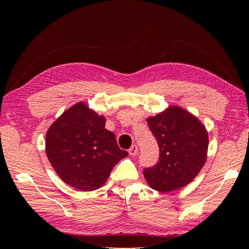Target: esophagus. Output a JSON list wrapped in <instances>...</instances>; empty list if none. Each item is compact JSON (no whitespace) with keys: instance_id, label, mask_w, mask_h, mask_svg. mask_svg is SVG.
<instances>
[{"instance_id":"34e87169","label":"esophagus","mask_w":249,"mask_h":249,"mask_svg":"<svg viewBox=\"0 0 249 249\" xmlns=\"http://www.w3.org/2000/svg\"><path fill=\"white\" fill-rule=\"evenodd\" d=\"M129 154L131 155V156H136L137 154H138V146L137 145H132L131 146V148L129 149Z\"/></svg>"}]
</instances>
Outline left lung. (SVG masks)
I'll use <instances>...</instances> for the list:
<instances>
[{"label": "left lung", "mask_w": 249, "mask_h": 249, "mask_svg": "<svg viewBox=\"0 0 249 249\" xmlns=\"http://www.w3.org/2000/svg\"><path fill=\"white\" fill-rule=\"evenodd\" d=\"M146 122L160 148L159 162L143 170L149 187L171 192L191 183L207 160L209 135L205 125L178 106H170Z\"/></svg>", "instance_id": "8db88e82"}]
</instances>
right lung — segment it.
I'll return each instance as SVG.
<instances>
[{
    "instance_id": "add662e5",
    "label": "right lung",
    "mask_w": 249,
    "mask_h": 249,
    "mask_svg": "<svg viewBox=\"0 0 249 249\" xmlns=\"http://www.w3.org/2000/svg\"><path fill=\"white\" fill-rule=\"evenodd\" d=\"M106 118L80 102L51 124L46 153L59 178L81 191H93L108 179L113 167L127 156L114 133L105 129Z\"/></svg>"
}]
</instances>
